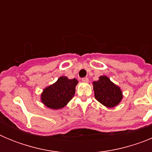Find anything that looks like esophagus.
<instances>
[{
    "label": "esophagus",
    "instance_id": "34e87169",
    "mask_svg": "<svg viewBox=\"0 0 152 152\" xmlns=\"http://www.w3.org/2000/svg\"><path fill=\"white\" fill-rule=\"evenodd\" d=\"M81 80H82V82H84V83H88V81H89V79H88V77H84V78L81 79Z\"/></svg>",
    "mask_w": 152,
    "mask_h": 152
}]
</instances>
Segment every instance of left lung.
<instances>
[{"label": "left lung", "mask_w": 152, "mask_h": 152, "mask_svg": "<svg viewBox=\"0 0 152 152\" xmlns=\"http://www.w3.org/2000/svg\"><path fill=\"white\" fill-rule=\"evenodd\" d=\"M93 87L96 100L108 108L117 106L123 97L120 88L105 75L100 76L99 80L94 81Z\"/></svg>", "instance_id": "obj_1"}]
</instances>
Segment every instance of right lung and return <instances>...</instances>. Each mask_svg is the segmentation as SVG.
<instances>
[{"mask_svg":"<svg viewBox=\"0 0 152 152\" xmlns=\"http://www.w3.org/2000/svg\"><path fill=\"white\" fill-rule=\"evenodd\" d=\"M77 84V79H68L65 76H61L56 82L46 87L42 92V103L52 110L63 108L75 96Z\"/></svg>","mask_w":152,"mask_h":152,"instance_id":"1","label":"right lung"}]
</instances>
